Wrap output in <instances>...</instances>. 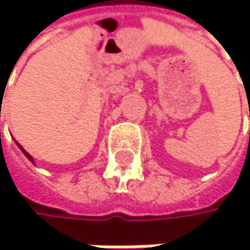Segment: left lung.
<instances>
[{"label": "left lung", "mask_w": 250, "mask_h": 250, "mask_svg": "<svg viewBox=\"0 0 250 250\" xmlns=\"http://www.w3.org/2000/svg\"><path fill=\"white\" fill-rule=\"evenodd\" d=\"M0 141H1V135H0ZM15 142H16V146H18V147L21 148V151H22V153H23V154H25V156L28 157V160H30L31 163H34V159H33V156H31L30 153H28V151H25V150H23V147L21 146V144H19V142H18L16 139H15Z\"/></svg>", "instance_id": "obj_1"}]
</instances>
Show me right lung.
<instances>
[{
  "instance_id": "add662e5",
  "label": "right lung",
  "mask_w": 250,
  "mask_h": 250,
  "mask_svg": "<svg viewBox=\"0 0 250 250\" xmlns=\"http://www.w3.org/2000/svg\"><path fill=\"white\" fill-rule=\"evenodd\" d=\"M249 115H250V108H249Z\"/></svg>"
}]
</instances>
